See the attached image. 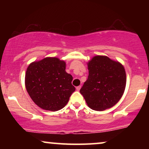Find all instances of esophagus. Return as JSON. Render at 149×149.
<instances>
[{"label": "esophagus", "mask_w": 149, "mask_h": 149, "mask_svg": "<svg viewBox=\"0 0 149 149\" xmlns=\"http://www.w3.org/2000/svg\"><path fill=\"white\" fill-rule=\"evenodd\" d=\"M81 88V85H79V86H78V87H76V89H77V91H79V90H80Z\"/></svg>", "instance_id": "34e87169"}]
</instances>
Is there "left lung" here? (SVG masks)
<instances>
[{"mask_svg":"<svg viewBox=\"0 0 149 149\" xmlns=\"http://www.w3.org/2000/svg\"><path fill=\"white\" fill-rule=\"evenodd\" d=\"M88 78L80 92L88 107L102 111L115 106L121 98L126 85L124 66L105 56H95L87 63Z\"/></svg>","mask_w":149,"mask_h":149,"instance_id":"8db88e82","label":"left lung"}]
</instances>
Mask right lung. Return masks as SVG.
Listing matches in <instances>:
<instances>
[{"label": "right lung", "mask_w": 149, "mask_h": 149, "mask_svg": "<svg viewBox=\"0 0 149 149\" xmlns=\"http://www.w3.org/2000/svg\"><path fill=\"white\" fill-rule=\"evenodd\" d=\"M66 62L47 57L30 64L25 75V85L30 97L38 107L57 111L68 103L75 91L72 75L66 72Z\"/></svg>", "instance_id": "right-lung-1"}]
</instances>
